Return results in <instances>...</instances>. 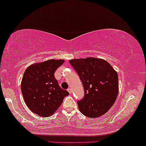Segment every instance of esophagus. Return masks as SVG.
I'll return each mask as SVG.
<instances>
[{"instance_id": "obj_1", "label": "esophagus", "mask_w": 146, "mask_h": 146, "mask_svg": "<svg viewBox=\"0 0 146 146\" xmlns=\"http://www.w3.org/2000/svg\"><path fill=\"white\" fill-rule=\"evenodd\" d=\"M67 90H68V92H69L70 94H71V93H72V89L70 88H69Z\"/></svg>"}]
</instances>
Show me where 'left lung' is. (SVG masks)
I'll list each match as a JSON object with an SVG mask.
<instances>
[{"instance_id": "8db88e82", "label": "left lung", "mask_w": 146, "mask_h": 146, "mask_svg": "<svg viewBox=\"0 0 146 146\" xmlns=\"http://www.w3.org/2000/svg\"><path fill=\"white\" fill-rule=\"evenodd\" d=\"M69 62L78 74L84 89V97L77 102L80 111L88 117L104 114L118 94L116 72L103 59L87 58L71 60Z\"/></svg>"}]
</instances>
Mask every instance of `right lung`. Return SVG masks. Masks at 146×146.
Here are the masks:
<instances>
[{
	"instance_id": "right-lung-1",
	"label": "right lung",
	"mask_w": 146,
	"mask_h": 146,
	"mask_svg": "<svg viewBox=\"0 0 146 146\" xmlns=\"http://www.w3.org/2000/svg\"><path fill=\"white\" fill-rule=\"evenodd\" d=\"M64 62L63 60H48L30 66L21 82V90L28 108L37 115L48 117L60 106L69 94L60 87L54 72Z\"/></svg>"
}]
</instances>
